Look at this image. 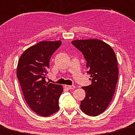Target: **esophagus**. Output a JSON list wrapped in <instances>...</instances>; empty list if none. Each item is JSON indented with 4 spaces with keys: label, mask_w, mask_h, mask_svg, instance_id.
I'll return each instance as SVG.
<instances>
[{
    "label": "esophagus",
    "mask_w": 135,
    "mask_h": 135,
    "mask_svg": "<svg viewBox=\"0 0 135 135\" xmlns=\"http://www.w3.org/2000/svg\"><path fill=\"white\" fill-rule=\"evenodd\" d=\"M65 88H66L68 90H72L74 89V88H75V85H65Z\"/></svg>",
    "instance_id": "esophagus-1"
}]
</instances>
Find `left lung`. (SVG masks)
I'll use <instances>...</instances> for the list:
<instances>
[{
  "instance_id": "1",
  "label": "left lung",
  "mask_w": 135,
  "mask_h": 135,
  "mask_svg": "<svg viewBox=\"0 0 135 135\" xmlns=\"http://www.w3.org/2000/svg\"><path fill=\"white\" fill-rule=\"evenodd\" d=\"M74 47L87 61L91 84L84 86L85 98L81 102L82 111L90 116L104 112L111 102L118 82L117 59L111 46L99 39L75 40Z\"/></svg>"
}]
</instances>
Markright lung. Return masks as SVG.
Wrapping results in <instances>:
<instances>
[{"mask_svg":"<svg viewBox=\"0 0 135 135\" xmlns=\"http://www.w3.org/2000/svg\"><path fill=\"white\" fill-rule=\"evenodd\" d=\"M61 45L60 41L40 42L27 48L18 63L17 76L26 103L42 117L49 116L59 109L62 86L47 83L45 76L51 57Z\"/></svg>","mask_w":135,"mask_h":135,"instance_id":"obj_1","label":"right lung"}]
</instances>
